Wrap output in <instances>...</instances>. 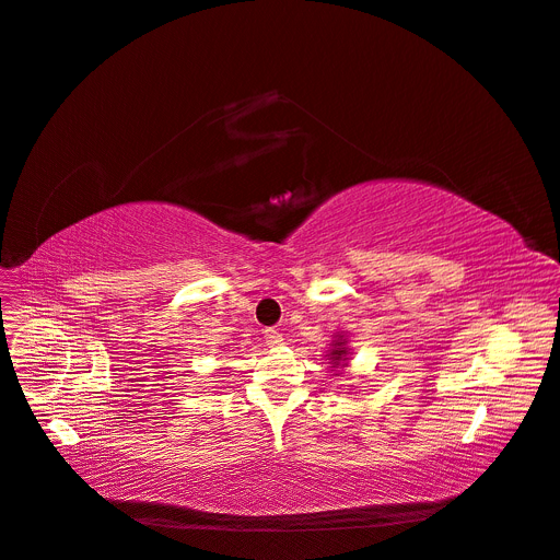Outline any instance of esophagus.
<instances>
[{
    "label": "esophagus",
    "instance_id": "esophagus-1",
    "mask_svg": "<svg viewBox=\"0 0 560 560\" xmlns=\"http://www.w3.org/2000/svg\"><path fill=\"white\" fill-rule=\"evenodd\" d=\"M265 342L270 347H281L283 345V336L277 329H265Z\"/></svg>",
    "mask_w": 560,
    "mask_h": 560
}]
</instances>
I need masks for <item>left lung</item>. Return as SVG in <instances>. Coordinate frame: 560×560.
<instances>
[{
    "label": "left lung",
    "mask_w": 560,
    "mask_h": 560,
    "mask_svg": "<svg viewBox=\"0 0 560 560\" xmlns=\"http://www.w3.org/2000/svg\"><path fill=\"white\" fill-rule=\"evenodd\" d=\"M349 345H347V338H345V334H336L334 336V340H331V345H329V351H327V361H329V365L338 372V376L342 374V370L349 365Z\"/></svg>",
    "instance_id": "1"
}]
</instances>
